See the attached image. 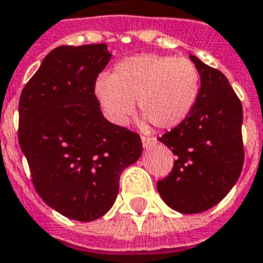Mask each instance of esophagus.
<instances>
[{
	"label": "esophagus",
	"mask_w": 263,
	"mask_h": 263,
	"mask_svg": "<svg viewBox=\"0 0 263 263\" xmlns=\"http://www.w3.org/2000/svg\"><path fill=\"white\" fill-rule=\"evenodd\" d=\"M141 141H142V145H144V148H145V149H148V148H151V146H152V145H154V144H155V140H154V138L145 137V136H142V137H141Z\"/></svg>",
	"instance_id": "34e87169"
}]
</instances>
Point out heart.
I'll return each mask as SVG.
<instances>
[{
  "label": "heart",
  "instance_id": "heart-1",
  "mask_svg": "<svg viewBox=\"0 0 263 263\" xmlns=\"http://www.w3.org/2000/svg\"><path fill=\"white\" fill-rule=\"evenodd\" d=\"M199 89V71L191 60L145 53L118 63L112 77L100 75L95 96L114 126L129 125L138 101L146 122L168 130L188 119Z\"/></svg>",
  "mask_w": 263,
  "mask_h": 263
}]
</instances>
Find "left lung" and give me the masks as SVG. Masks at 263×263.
Returning a JSON list of instances; mask_svg holds the SVG:
<instances>
[{
    "label": "left lung",
    "mask_w": 263,
    "mask_h": 263,
    "mask_svg": "<svg viewBox=\"0 0 263 263\" xmlns=\"http://www.w3.org/2000/svg\"><path fill=\"white\" fill-rule=\"evenodd\" d=\"M200 75L195 108L182 125L159 138L177 159L158 182L163 201L181 214L214 207L237 182L243 168V108L227 77L193 54Z\"/></svg>",
    "instance_id": "left-lung-1"
}]
</instances>
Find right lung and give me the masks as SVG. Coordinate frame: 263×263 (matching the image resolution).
Segmentation results:
<instances>
[{"instance_id": "add662e5", "label": "right lung", "mask_w": 263, "mask_h": 263, "mask_svg": "<svg viewBox=\"0 0 263 263\" xmlns=\"http://www.w3.org/2000/svg\"><path fill=\"white\" fill-rule=\"evenodd\" d=\"M111 56L105 44L58 46L20 95L19 144L36 192L81 222L112 207L121 174L142 154L140 136L109 123L95 96Z\"/></svg>"}]
</instances>
